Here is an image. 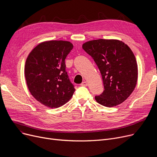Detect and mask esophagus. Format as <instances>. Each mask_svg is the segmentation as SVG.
Here are the masks:
<instances>
[{
    "instance_id": "esophagus-1",
    "label": "esophagus",
    "mask_w": 157,
    "mask_h": 157,
    "mask_svg": "<svg viewBox=\"0 0 157 157\" xmlns=\"http://www.w3.org/2000/svg\"><path fill=\"white\" fill-rule=\"evenodd\" d=\"M81 86H88V83H87V82L86 81H83V83H82L81 84Z\"/></svg>"
}]
</instances>
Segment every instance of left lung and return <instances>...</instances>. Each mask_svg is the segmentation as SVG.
Wrapping results in <instances>:
<instances>
[{
	"label": "left lung",
	"mask_w": 157,
	"mask_h": 157,
	"mask_svg": "<svg viewBox=\"0 0 157 157\" xmlns=\"http://www.w3.org/2000/svg\"><path fill=\"white\" fill-rule=\"evenodd\" d=\"M91 56L102 75L104 92L95 97L96 101L111 108L124 102L136 86L138 70L131 49L117 39H97L82 46Z\"/></svg>",
	"instance_id": "obj_1"
}]
</instances>
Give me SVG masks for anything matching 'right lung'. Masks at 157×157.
I'll use <instances>...</instances> for the list:
<instances>
[{"mask_svg": "<svg viewBox=\"0 0 157 157\" xmlns=\"http://www.w3.org/2000/svg\"><path fill=\"white\" fill-rule=\"evenodd\" d=\"M72 48L69 41H44L32 49L26 60L24 72L29 91L48 108L62 106L75 91L65 63Z\"/></svg>", "mask_w": 157, "mask_h": 157, "instance_id": "obj_1", "label": "right lung"}]
</instances>
